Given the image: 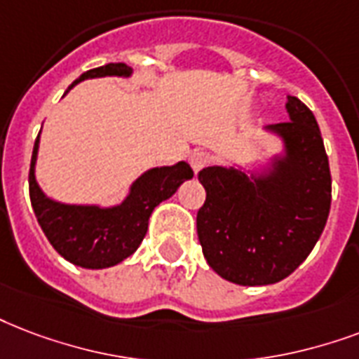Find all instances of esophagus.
<instances>
[{"label": "esophagus", "instance_id": "esophagus-1", "mask_svg": "<svg viewBox=\"0 0 359 359\" xmlns=\"http://www.w3.org/2000/svg\"><path fill=\"white\" fill-rule=\"evenodd\" d=\"M207 163H209V154H205L203 150H196V152L190 156V165L194 168L196 173L201 171L203 168H207Z\"/></svg>", "mask_w": 359, "mask_h": 359}]
</instances>
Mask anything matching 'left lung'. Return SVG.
<instances>
[{
	"label": "left lung",
	"mask_w": 359,
	"mask_h": 359,
	"mask_svg": "<svg viewBox=\"0 0 359 359\" xmlns=\"http://www.w3.org/2000/svg\"><path fill=\"white\" fill-rule=\"evenodd\" d=\"M290 120L271 124L286 156L267 177L239 169L199 171L207 198L198 237L207 264L229 283L264 286L299 267L324 231L332 207V173L313 111L288 95Z\"/></svg>",
	"instance_id": "1"
}]
</instances>
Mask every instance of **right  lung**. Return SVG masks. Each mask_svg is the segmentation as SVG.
<instances>
[{
    "mask_svg": "<svg viewBox=\"0 0 359 359\" xmlns=\"http://www.w3.org/2000/svg\"><path fill=\"white\" fill-rule=\"evenodd\" d=\"M130 76L131 67L126 64H107L82 73L76 82L94 76ZM39 149V135L35 139L32 165H29V199L43 233L54 250L67 262L86 269H103L120 264L135 252L147 235L149 218L156 205L173 196L194 171L179 161L171 168L150 169L133 182L128 199L113 209L64 205L48 199L35 182V158Z\"/></svg>",
    "mask_w": 359,
    "mask_h": 359,
    "instance_id": "add662e5",
    "label": "right lung"
}]
</instances>
